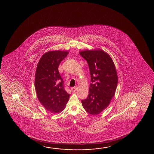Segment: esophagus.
<instances>
[{
	"instance_id": "34e87169",
	"label": "esophagus",
	"mask_w": 154,
	"mask_h": 154,
	"mask_svg": "<svg viewBox=\"0 0 154 154\" xmlns=\"http://www.w3.org/2000/svg\"><path fill=\"white\" fill-rule=\"evenodd\" d=\"M77 89V87H73L71 88V91H72V92L76 91Z\"/></svg>"
}]
</instances>
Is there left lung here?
<instances>
[{"label":"left lung","instance_id":"obj_1","mask_svg":"<svg viewBox=\"0 0 154 154\" xmlns=\"http://www.w3.org/2000/svg\"><path fill=\"white\" fill-rule=\"evenodd\" d=\"M88 65L91 83L89 94L82 100L85 110L92 115L100 114L109 105L116 91L118 77L111 57L102 50L80 51Z\"/></svg>","mask_w":154,"mask_h":154}]
</instances>
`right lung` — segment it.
Returning <instances> with one entry per match:
<instances>
[{"label":"right lung","instance_id":"add662e5","mask_svg":"<svg viewBox=\"0 0 154 154\" xmlns=\"http://www.w3.org/2000/svg\"><path fill=\"white\" fill-rule=\"evenodd\" d=\"M67 51H50L41 57L36 69L35 87L40 103L51 112L64 109L70 95L65 89L58 67Z\"/></svg>","mask_w":154,"mask_h":154}]
</instances>
